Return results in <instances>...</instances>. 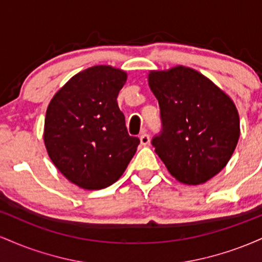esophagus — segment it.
Segmentation results:
<instances>
[{
    "mask_svg": "<svg viewBox=\"0 0 262 262\" xmlns=\"http://www.w3.org/2000/svg\"><path fill=\"white\" fill-rule=\"evenodd\" d=\"M140 143L141 145H148L150 143V137L146 133H141L140 135Z\"/></svg>",
    "mask_w": 262,
    "mask_h": 262,
    "instance_id": "esophagus-1",
    "label": "esophagus"
}]
</instances>
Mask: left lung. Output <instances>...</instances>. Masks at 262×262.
Returning a JSON list of instances; mask_svg holds the SVG:
<instances>
[{
    "mask_svg": "<svg viewBox=\"0 0 262 262\" xmlns=\"http://www.w3.org/2000/svg\"><path fill=\"white\" fill-rule=\"evenodd\" d=\"M149 86L159 101L161 130L151 144L169 172L200 185L224 169L239 140L235 104L193 69L151 71Z\"/></svg>",
    "mask_w": 262,
    "mask_h": 262,
    "instance_id": "1",
    "label": "left lung"
}]
</instances>
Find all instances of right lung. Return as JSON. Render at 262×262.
I'll return each mask as SVG.
<instances>
[{
    "instance_id": "right-lung-1",
    "label": "right lung",
    "mask_w": 262,
    "mask_h": 262,
    "mask_svg": "<svg viewBox=\"0 0 262 262\" xmlns=\"http://www.w3.org/2000/svg\"><path fill=\"white\" fill-rule=\"evenodd\" d=\"M127 74L98 65L60 89L45 114L49 158L69 181L85 189L111 186L127 169L140 140L128 134L117 97Z\"/></svg>"
}]
</instances>
